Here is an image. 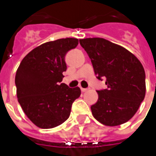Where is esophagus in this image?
I'll use <instances>...</instances> for the list:
<instances>
[{
    "label": "esophagus",
    "mask_w": 156,
    "mask_h": 156,
    "mask_svg": "<svg viewBox=\"0 0 156 156\" xmlns=\"http://www.w3.org/2000/svg\"><path fill=\"white\" fill-rule=\"evenodd\" d=\"M81 92H87V90H88V88H83V87H81Z\"/></svg>",
    "instance_id": "esophagus-1"
}]
</instances>
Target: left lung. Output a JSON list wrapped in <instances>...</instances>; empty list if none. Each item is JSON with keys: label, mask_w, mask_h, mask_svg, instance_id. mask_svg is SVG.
Listing matches in <instances>:
<instances>
[{"label": "left lung", "mask_w": 156, "mask_h": 156, "mask_svg": "<svg viewBox=\"0 0 156 156\" xmlns=\"http://www.w3.org/2000/svg\"><path fill=\"white\" fill-rule=\"evenodd\" d=\"M97 78L106 79L107 88L97 91L91 106L93 116L101 124L115 127L127 122L137 112L146 94L145 71L128 49L102 38L80 40Z\"/></svg>", "instance_id": "1"}]
</instances>
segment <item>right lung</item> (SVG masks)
I'll use <instances>...</instances> for the list:
<instances>
[{
    "label": "right lung",
    "instance_id": "obj_1",
    "mask_svg": "<svg viewBox=\"0 0 156 156\" xmlns=\"http://www.w3.org/2000/svg\"><path fill=\"white\" fill-rule=\"evenodd\" d=\"M78 39L48 41L30 51L15 75L18 101L27 118L41 129H52L69 117L72 103L80 97L79 87L71 88L62 81L65 55L78 45Z\"/></svg>",
    "mask_w": 156,
    "mask_h": 156
}]
</instances>
